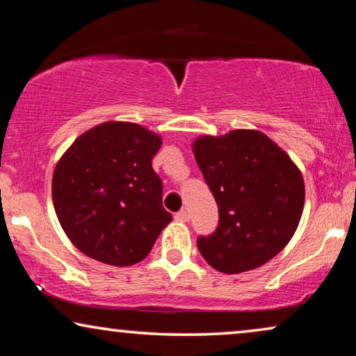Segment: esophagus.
<instances>
[{"instance_id":"34e87169","label":"esophagus","mask_w":356,"mask_h":356,"mask_svg":"<svg viewBox=\"0 0 356 356\" xmlns=\"http://www.w3.org/2000/svg\"><path fill=\"white\" fill-rule=\"evenodd\" d=\"M175 218L179 222H188L189 220V212L188 211H179L177 216H175Z\"/></svg>"}]
</instances>
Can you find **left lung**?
I'll use <instances>...</instances> for the list:
<instances>
[{
    "label": "left lung",
    "mask_w": 356,
    "mask_h": 356,
    "mask_svg": "<svg viewBox=\"0 0 356 356\" xmlns=\"http://www.w3.org/2000/svg\"><path fill=\"white\" fill-rule=\"evenodd\" d=\"M194 157L218 206V225L197 236L204 259L223 274L256 269L286 246L305 204L300 170L259 131L194 140Z\"/></svg>",
    "instance_id": "8db88e82"
}]
</instances>
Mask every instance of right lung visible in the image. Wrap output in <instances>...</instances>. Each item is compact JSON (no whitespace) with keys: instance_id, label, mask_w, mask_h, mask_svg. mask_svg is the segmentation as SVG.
I'll return each instance as SVG.
<instances>
[{"instance_id":"add662e5","label":"right lung","mask_w":356,"mask_h":356,"mask_svg":"<svg viewBox=\"0 0 356 356\" xmlns=\"http://www.w3.org/2000/svg\"><path fill=\"white\" fill-rule=\"evenodd\" d=\"M162 139L134 123L99 124L79 136L53 173V204L77 250L110 266L143 261L172 222L152 168Z\"/></svg>"}]
</instances>
